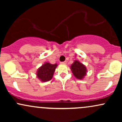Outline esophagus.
Returning <instances> with one entry per match:
<instances>
[{"label": "esophagus", "instance_id": "34e87169", "mask_svg": "<svg viewBox=\"0 0 122 122\" xmlns=\"http://www.w3.org/2000/svg\"><path fill=\"white\" fill-rule=\"evenodd\" d=\"M61 64H63V65H65V64H66V61H63V62H61Z\"/></svg>", "mask_w": 122, "mask_h": 122}]
</instances>
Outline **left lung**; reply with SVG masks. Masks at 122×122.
<instances>
[{"instance_id":"obj_1","label":"left lung","mask_w":122,"mask_h":122,"mask_svg":"<svg viewBox=\"0 0 122 122\" xmlns=\"http://www.w3.org/2000/svg\"><path fill=\"white\" fill-rule=\"evenodd\" d=\"M71 70L77 79H82L86 75V69L85 66L78 61H75L71 66Z\"/></svg>"}]
</instances>
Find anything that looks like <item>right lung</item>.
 Segmentation results:
<instances>
[{
	"label": "right lung",
	"mask_w": 122,
	"mask_h": 122,
	"mask_svg": "<svg viewBox=\"0 0 122 122\" xmlns=\"http://www.w3.org/2000/svg\"><path fill=\"white\" fill-rule=\"evenodd\" d=\"M57 65L45 63L39 68L37 71V77L42 81H47L52 79L53 74Z\"/></svg>",
	"instance_id": "1"
}]
</instances>
